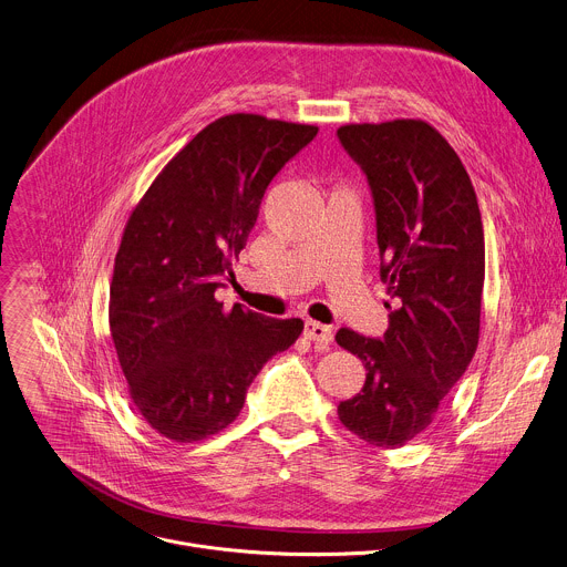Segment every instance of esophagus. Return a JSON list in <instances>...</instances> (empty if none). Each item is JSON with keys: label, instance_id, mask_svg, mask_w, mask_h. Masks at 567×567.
Masks as SVG:
<instances>
[{"label": "esophagus", "instance_id": "esophagus-1", "mask_svg": "<svg viewBox=\"0 0 567 567\" xmlns=\"http://www.w3.org/2000/svg\"><path fill=\"white\" fill-rule=\"evenodd\" d=\"M303 336L312 342H320V344H329L333 340V329L320 322H306L303 327Z\"/></svg>", "mask_w": 567, "mask_h": 567}]
</instances>
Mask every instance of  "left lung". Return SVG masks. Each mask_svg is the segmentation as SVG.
Here are the masks:
<instances>
[{"instance_id": "1", "label": "left lung", "mask_w": 567, "mask_h": 567, "mask_svg": "<svg viewBox=\"0 0 567 567\" xmlns=\"http://www.w3.org/2000/svg\"><path fill=\"white\" fill-rule=\"evenodd\" d=\"M347 153L371 186L390 329L371 340L340 329L336 342L358 355L362 390L338 405L362 442L399 449L434 421L471 364L480 340L484 229L471 177L423 118L347 123Z\"/></svg>"}]
</instances>
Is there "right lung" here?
<instances>
[{
	"label": "right lung",
	"mask_w": 567,
	"mask_h": 567,
	"mask_svg": "<svg viewBox=\"0 0 567 567\" xmlns=\"http://www.w3.org/2000/svg\"><path fill=\"white\" fill-rule=\"evenodd\" d=\"M318 125L236 112L212 121L153 179L125 223L110 284V336L144 421L175 444L223 432L261 367L297 342L275 320L214 297L234 277L264 194Z\"/></svg>",
	"instance_id": "1"
}]
</instances>
